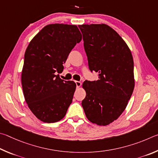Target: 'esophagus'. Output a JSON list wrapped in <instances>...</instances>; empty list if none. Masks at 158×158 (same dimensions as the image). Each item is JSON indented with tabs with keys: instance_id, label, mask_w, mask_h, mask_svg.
I'll list each match as a JSON object with an SVG mask.
<instances>
[{
	"instance_id": "1",
	"label": "esophagus",
	"mask_w": 158,
	"mask_h": 158,
	"mask_svg": "<svg viewBox=\"0 0 158 158\" xmlns=\"http://www.w3.org/2000/svg\"><path fill=\"white\" fill-rule=\"evenodd\" d=\"M75 82H76L77 87H80L81 86V82L80 81H75Z\"/></svg>"
}]
</instances>
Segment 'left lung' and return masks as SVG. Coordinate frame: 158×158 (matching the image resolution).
<instances>
[{"mask_svg": "<svg viewBox=\"0 0 158 158\" xmlns=\"http://www.w3.org/2000/svg\"><path fill=\"white\" fill-rule=\"evenodd\" d=\"M78 27L89 70L98 73V81L82 84L86 96L82 106L89 121L107 126L120 117L133 92V58L125 41L107 25Z\"/></svg>", "mask_w": 158, "mask_h": 158, "instance_id": "left-lung-1", "label": "left lung"}]
</instances>
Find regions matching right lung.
I'll use <instances>...</instances> for the list:
<instances>
[{"label":"right lung","mask_w":158,"mask_h":158,"mask_svg":"<svg viewBox=\"0 0 158 158\" xmlns=\"http://www.w3.org/2000/svg\"><path fill=\"white\" fill-rule=\"evenodd\" d=\"M82 40L76 25L53 23L43 27L25 52L21 84L27 106L38 119L55 123L64 117L72 103L76 85L62 80L71 50Z\"/></svg>","instance_id":"obj_1"}]
</instances>
